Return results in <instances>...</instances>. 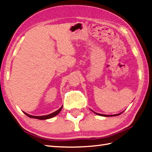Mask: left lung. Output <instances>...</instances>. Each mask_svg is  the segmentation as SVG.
<instances>
[{"label":"left lung","instance_id":"1","mask_svg":"<svg viewBox=\"0 0 152 152\" xmlns=\"http://www.w3.org/2000/svg\"><path fill=\"white\" fill-rule=\"evenodd\" d=\"M94 112V111H93ZM94 113H96V115H100V116H117V115H121V113H118V114H116V115H103V114H99V113H95V112H94Z\"/></svg>","mask_w":152,"mask_h":152}]
</instances>
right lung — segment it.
Segmentation results:
<instances>
[{
	"mask_svg": "<svg viewBox=\"0 0 152 152\" xmlns=\"http://www.w3.org/2000/svg\"><path fill=\"white\" fill-rule=\"evenodd\" d=\"M63 108V106H61L60 107L58 110H57L56 111L52 113L51 114H49L47 115H44V116H32V115H28L26 113L24 112V114H25L26 116H28V117L30 118H37V119H39V120H46V119H48V118H51L52 117H54V116L57 115L61 111V109Z\"/></svg>",
	"mask_w": 152,
	"mask_h": 152,
	"instance_id": "1",
	"label": "right lung"
}]
</instances>
